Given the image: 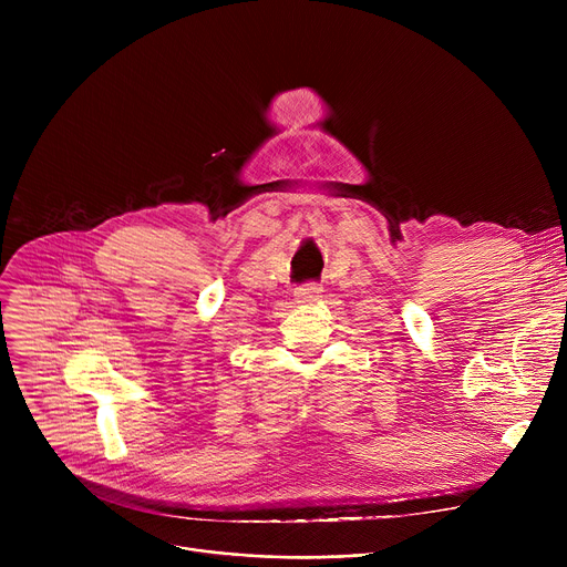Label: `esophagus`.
<instances>
[{
  "label": "esophagus",
  "mask_w": 567,
  "mask_h": 567,
  "mask_svg": "<svg viewBox=\"0 0 567 567\" xmlns=\"http://www.w3.org/2000/svg\"><path fill=\"white\" fill-rule=\"evenodd\" d=\"M321 285H317V282H308V285H301V287H296V291H293V296H296V303H303V306H310V303H315L319 296H321Z\"/></svg>",
  "instance_id": "esophagus-1"
}]
</instances>
